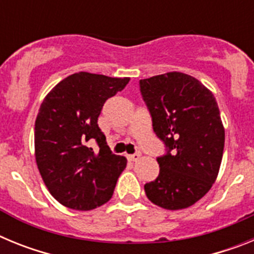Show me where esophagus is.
<instances>
[{"label": "esophagus", "mask_w": 254, "mask_h": 254, "mask_svg": "<svg viewBox=\"0 0 254 254\" xmlns=\"http://www.w3.org/2000/svg\"><path fill=\"white\" fill-rule=\"evenodd\" d=\"M140 158H141L140 152H136V154H132V155H128V156H127V159H128L129 161H137Z\"/></svg>", "instance_id": "esophagus-1"}]
</instances>
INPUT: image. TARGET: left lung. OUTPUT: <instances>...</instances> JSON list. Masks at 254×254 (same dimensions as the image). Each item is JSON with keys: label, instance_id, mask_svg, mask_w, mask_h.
<instances>
[{"label": "left lung", "instance_id": "1", "mask_svg": "<svg viewBox=\"0 0 254 254\" xmlns=\"http://www.w3.org/2000/svg\"><path fill=\"white\" fill-rule=\"evenodd\" d=\"M152 128L165 143L158 178L145 185L155 205L182 210L207 193L219 174L225 129L214 94L197 78L168 72L140 80Z\"/></svg>", "mask_w": 254, "mask_h": 254}]
</instances>
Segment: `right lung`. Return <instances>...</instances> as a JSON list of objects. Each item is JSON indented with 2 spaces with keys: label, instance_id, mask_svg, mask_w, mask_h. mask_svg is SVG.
I'll use <instances>...</instances> for the list:
<instances>
[{
  "label": "right lung",
  "instance_id": "add662e5",
  "mask_svg": "<svg viewBox=\"0 0 254 254\" xmlns=\"http://www.w3.org/2000/svg\"><path fill=\"white\" fill-rule=\"evenodd\" d=\"M129 77L69 75L44 98L35 120V160L51 194L68 208L89 211L112 198L127 159L114 155L98 126L107 99ZM98 143L94 152L89 140Z\"/></svg>",
  "mask_w": 254,
  "mask_h": 254
}]
</instances>
